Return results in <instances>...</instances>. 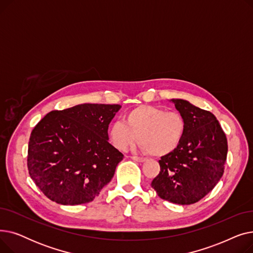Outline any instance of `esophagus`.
Returning a JSON list of instances; mask_svg holds the SVG:
<instances>
[{
  "mask_svg": "<svg viewBox=\"0 0 253 253\" xmlns=\"http://www.w3.org/2000/svg\"><path fill=\"white\" fill-rule=\"evenodd\" d=\"M131 159H132V160H134V161H136V162H140V163H142V162L145 161L144 158H140V157H136V156L131 157Z\"/></svg>",
  "mask_w": 253,
  "mask_h": 253,
  "instance_id": "esophagus-1",
  "label": "esophagus"
}]
</instances>
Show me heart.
I'll return each instance as SVG.
<instances>
[{"label": "heart", "mask_w": 253, "mask_h": 253, "mask_svg": "<svg viewBox=\"0 0 253 253\" xmlns=\"http://www.w3.org/2000/svg\"><path fill=\"white\" fill-rule=\"evenodd\" d=\"M184 133L181 114L143 104L128 111L123 123L116 122L110 127L109 139L119 151L128 150L140 139L144 152L165 157L178 149Z\"/></svg>", "instance_id": "1"}]
</instances>
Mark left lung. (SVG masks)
<instances>
[{
  "label": "left lung",
  "instance_id": "obj_1",
  "mask_svg": "<svg viewBox=\"0 0 253 253\" xmlns=\"http://www.w3.org/2000/svg\"><path fill=\"white\" fill-rule=\"evenodd\" d=\"M185 121L178 149L159 160L152 188L163 200L190 205L212 191L223 174L228 140L215 116L183 99H171Z\"/></svg>",
  "mask_w": 253,
  "mask_h": 253
}]
</instances>
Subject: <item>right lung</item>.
<instances>
[{"label": "right lung", "mask_w": 253, "mask_h": 253, "mask_svg": "<svg viewBox=\"0 0 253 253\" xmlns=\"http://www.w3.org/2000/svg\"><path fill=\"white\" fill-rule=\"evenodd\" d=\"M120 104H78L47 114L33 129L28 168L37 187L62 205L93 201L115 174L123 154L108 141Z\"/></svg>", "instance_id": "right-lung-1"}]
</instances>
